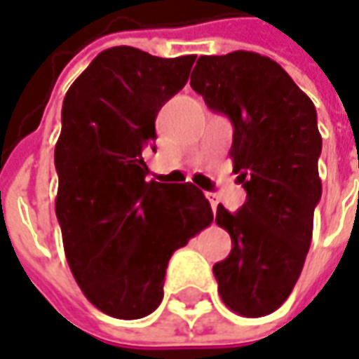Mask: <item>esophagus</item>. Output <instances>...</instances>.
<instances>
[{
	"label": "esophagus",
	"instance_id": "34e87169",
	"mask_svg": "<svg viewBox=\"0 0 359 359\" xmlns=\"http://www.w3.org/2000/svg\"><path fill=\"white\" fill-rule=\"evenodd\" d=\"M209 201H211L212 211H217V207H219V199H217V195L209 194Z\"/></svg>",
	"mask_w": 359,
	"mask_h": 359
}]
</instances>
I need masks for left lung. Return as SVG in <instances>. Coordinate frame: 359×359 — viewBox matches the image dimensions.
Instances as JSON below:
<instances>
[{"label": "left lung", "mask_w": 359, "mask_h": 359, "mask_svg": "<svg viewBox=\"0 0 359 359\" xmlns=\"http://www.w3.org/2000/svg\"><path fill=\"white\" fill-rule=\"evenodd\" d=\"M191 88L231 118L232 172L246 189L236 212L217 207L231 234L229 258L212 266L226 307L248 318L273 313L297 283L320 201L323 138L316 109L278 62L258 52L199 56Z\"/></svg>", "instance_id": "obj_1"}]
</instances>
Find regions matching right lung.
<instances>
[{
  "label": "right lung",
  "mask_w": 359,
  "mask_h": 359,
  "mask_svg": "<svg viewBox=\"0 0 359 359\" xmlns=\"http://www.w3.org/2000/svg\"><path fill=\"white\" fill-rule=\"evenodd\" d=\"M195 56L133 46L100 52L62 105L56 217L74 279L93 307L142 318L164 297L168 262L212 222L194 184L148 182L156 115L185 86Z\"/></svg>",
  "instance_id": "add662e5"
}]
</instances>
